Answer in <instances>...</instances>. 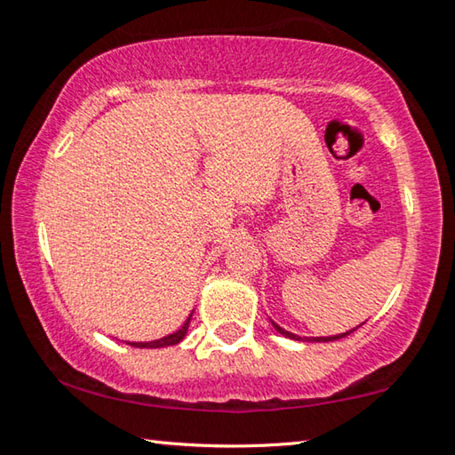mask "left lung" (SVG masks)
<instances>
[{"mask_svg": "<svg viewBox=\"0 0 455 455\" xmlns=\"http://www.w3.org/2000/svg\"><path fill=\"white\" fill-rule=\"evenodd\" d=\"M273 325H275V323H273ZM275 329H276V331H279V333H281V335H284V337H289V339H297V341H299V339H301V337H297V335H292V333H289V331H284V329H281L279 325H275ZM353 331H355V329H353ZM353 331H347V333H341V335H333V337H317V339H307V341H337V339H343V337H347L349 333H353Z\"/></svg>", "mask_w": 455, "mask_h": 455, "instance_id": "obj_1", "label": "left lung"}]
</instances>
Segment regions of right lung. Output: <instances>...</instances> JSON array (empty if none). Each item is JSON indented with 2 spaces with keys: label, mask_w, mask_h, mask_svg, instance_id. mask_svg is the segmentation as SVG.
I'll return each mask as SVG.
<instances>
[{
  "label": "right lung",
  "mask_w": 455,
  "mask_h": 455,
  "mask_svg": "<svg viewBox=\"0 0 455 455\" xmlns=\"http://www.w3.org/2000/svg\"><path fill=\"white\" fill-rule=\"evenodd\" d=\"M188 323H190V317H188L187 321H184V325H182L179 331H176V333L168 335V337H163V339H156V341H148V343H128V345H132V347H140V349H158V347H168V345H176V343L182 341L184 335H187Z\"/></svg>",
  "instance_id": "obj_1"
}]
</instances>
